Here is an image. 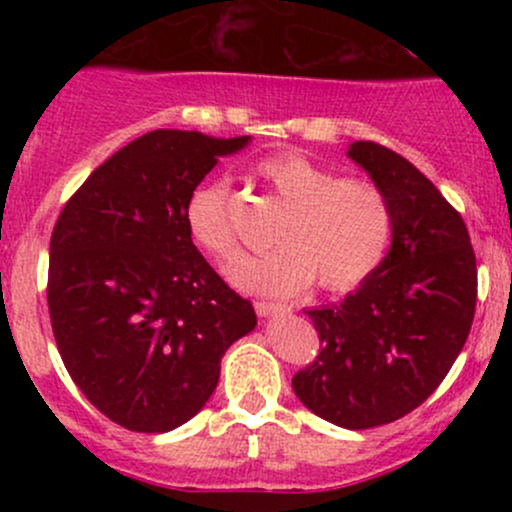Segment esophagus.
Returning a JSON list of instances; mask_svg holds the SVG:
<instances>
[{"mask_svg": "<svg viewBox=\"0 0 512 512\" xmlns=\"http://www.w3.org/2000/svg\"><path fill=\"white\" fill-rule=\"evenodd\" d=\"M255 310L260 317H269V315H276V313H286V310H291L286 303H274V301H257L255 303Z\"/></svg>", "mask_w": 512, "mask_h": 512, "instance_id": "1", "label": "esophagus"}]
</instances>
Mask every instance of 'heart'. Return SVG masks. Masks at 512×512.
Segmentation results:
<instances>
[{"instance_id": "heart-1", "label": "heart", "mask_w": 512, "mask_h": 512, "mask_svg": "<svg viewBox=\"0 0 512 512\" xmlns=\"http://www.w3.org/2000/svg\"><path fill=\"white\" fill-rule=\"evenodd\" d=\"M257 175L286 204L274 231L276 248L231 264L228 279L240 289L293 296L310 281L325 291H351L373 276L392 238L385 192L363 178L337 173L296 151L262 158ZM185 226L192 243L216 262L236 255L231 190L207 180L190 192Z\"/></svg>"}]
</instances>
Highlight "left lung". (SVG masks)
I'll list each match as a JSON object with an SVG mask.
<instances>
[{"label": "left lung", "instance_id": "obj_1", "mask_svg": "<svg viewBox=\"0 0 512 512\" xmlns=\"http://www.w3.org/2000/svg\"><path fill=\"white\" fill-rule=\"evenodd\" d=\"M349 158L390 202L392 245L342 303L305 310L322 349L291 385L320 419L363 431L443 383L474 320L477 257L462 216L407 158L375 142H354Z\"/></svg>", "mask_w": 512, "mask_h": 512}]
</instances>
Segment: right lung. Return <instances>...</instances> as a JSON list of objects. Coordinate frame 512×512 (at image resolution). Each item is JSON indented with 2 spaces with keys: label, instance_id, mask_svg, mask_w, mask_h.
<instances>
[{
  "label": "right lung",
  "instance_id": "obj_1",
  "mask_svg": "<svg viewBox=\"0 0 512 512\" xmlns=\"http://www.w3.org/2000/svg\"><path fill=\"white\" fill-rule=\"evenodd\" d=\"M250 137L154 129L122 146L64 204L50 238L48 308L64 368L127 431L190 421L219 385L221 356L255 330L195 248L185 204L219 156Z\"/></svg>",
  "mask_w": 512,
  "mask_h": 512
}]
</instances>
